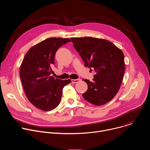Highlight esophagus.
<instances>
[{
  "label": "esophagus",
  "instance_id": "34e87169",
  "mask_svg": "<svg viewBox=\"0 0 150 150\" xmlns=\"http://www.w3.org/2000/svg\"><path fill=\"white\" fill-rule=\"evenodd\" d=\"M81 81V79H72L71 82L72 83H78L79 82Z\"/></svg>",
  "mask_w": 150,
  "mask_h": 150
}]
</instances>
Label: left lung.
Listing matches in <instances>:
<instances>
[{
    "mask_svg": "<svg viewBox=\"0 0 150 150\" xmlns=\"http://www.w3.org/2000/svg\"><path fill=\"white\" fill-rule=\"evenodd\" d=\"M84 65L96 72L82 94L88 102L101 105L110 101L120 88L125 72L124 54L112 42L91 37L71 38Z\"/></svg>",
    "mask_w": 150,
    "mask_h": 150,
    "instance_id": "1",
    "label": "left lung"
}]
</instances>
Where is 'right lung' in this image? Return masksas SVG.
I'll return each instance as SVG.
<instances>
[{"label": "right lung", "instance_id": "right-lung-1", "mask_svg": "<svg viewBox=\"0 0 150 150\" xmlns=\"http://www.w3.org/2000/svg\"><path fill=\"white\" fill-rule=\"evenodd\" d=\"M69 38H49L32 47L26 53L20 68L25 93L37 108L50 111L59 105L62 90L71 80L54 78L50 74L58 49L70 42Z\"/></svg>", "mask_w": 150, "mask_h": 150}]
</instances>
